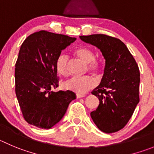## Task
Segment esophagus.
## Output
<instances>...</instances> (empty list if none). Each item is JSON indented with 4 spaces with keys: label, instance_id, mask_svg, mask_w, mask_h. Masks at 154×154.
I'll list each match as a JSON object with an SVG mask.
<instances>
[{
    "label": "esophagus",
    "instance_id": "1",
    "mask_svg": "<svg viewBox=\"0 0 154 154\" xmlns=\"http://www.w3.org/2000/svg\"><path fill=\"white\" fill-rule=\"evenodd\" d=\"M76 97H77V98H82V97H85V95H84V94H77V95H76Z\"/></svg>",
    "mask_w": 154,
    "mask_h": 154
}]
</instances>
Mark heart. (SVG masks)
<instances>
[{
  "instance_id": "1",
  "label": "heart",
  "mask_w": 154,
  "mask_h": 154,
  "mask_svg": "<svg viewBox=\"0 0 154 154\" xmlns=\"http://www.w3.org/2000/svg\"><path fill=\"white\" fill-rule=\"evenodd\" d=\"M74 54L82 61L87 63V70L97 76L101 73L103 62L100 58L95 57V53L88 47H80L74 50ZM57 74L66 77L69 74L68 58L64 54H61L57 57L55 63ZM97 82L91 76L74 77L66 80L63 87L66 90H71L79 94H84L95 87Z\"/></svg>"
}]
</instances>
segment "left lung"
Segmentation results:
<instances>
[{"label": "left lung", "instance_id": "left-lung-1", "mask_svg": "<svg viewBox=\"0 0 154 154\" xmlns=\"http://www.w3.org/2000/svg\"><path fill=\"white\" fill-rule=\"evenodd\" d=\"M100 49L106 59L104 74L92 94L100 104L90 113L100 130L113 133L127 125L139 103L140 70L128 48L120 39L103 34L80 35Z\"/></svg>", "mask_w": 154, "mask_h": 154}]
</instances>
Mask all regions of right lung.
Listing matches in <instances>:
<instances>
[{"label":"right lung","instance_id":"obj_1","mask_svg":"<svg viewBox=\"0 0 154 154\" xmlns=\"http://www.w3.org/2000/svg\"><path fill=\"white\" fill-rule=\"evenodd\" d=\"M76 39L41 30L23 42L15 64V92L23 116L29 124L51 128L76 99L75 93L70 90H51L58 87L56 60Z\"/></svg>","mask_w":154,"mask_h":154}]
</instances>
